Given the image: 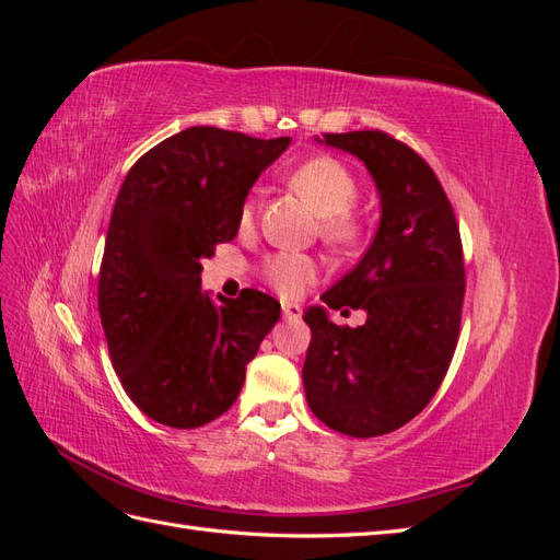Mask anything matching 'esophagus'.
Returning a JSON list of instances; mask_svg holds the SVG:
<instances>
[{
    "instance_id": "34e87169",
    "label": "esophagus",
    "mask_w": 560,
    "mask_h": 560,
    "mask_svg": "<svg viewBox=\"0 0 560 560\" xmlns=\"http://www.w3.org/2000/svg\"><path fill=\"white\" fill-rule=\"evenodd\" d=\"M282 317L287 322H296L301 317V306H296V303H282Z\"/></svg>"
}]
</instances>
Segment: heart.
I'll use <instances>...</instances> for the list:
<instances>
[{"instance_id": "obj_1", "label": "heart", "mask_w": 560, "mask_h": 560, "mask_svg": "<svg viewBox=\"0 0 560 560\" xmlns=\"http://www.w3.org/2000/svg\"><path fill=\"white\" fill-rule=\"evenodd\" d=\"M292 189L311 202L322 217V235L334 245H346L358 238V222L350 208L358 200V179L348 167L331 156H317L301 163L290 175ZM254 202L247 200L243 219L252 217ZM264 276L278 292L294 296L301 294L317 278V264L301 252H278L264 261Z\"/></svg>"}]
</instances>
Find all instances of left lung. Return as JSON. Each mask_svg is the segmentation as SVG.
<instances>
[{
	"instance_id": "left-lung-1",
	"label": "left lung",
	"mask_w": 560,
	"mask_h": 560,
	"mask_svg": "<svg viewBox=\"0 0 560 560\" xmlns=\"http://www.w3.org/2000/svg\"><path fill=\"white\" fill-rule=\"evenodd\" d=\"M315 140L364 163L381 222L358 266L322 294L332 310H364L365 325L338 328L322 306L303 313L313 334L303 387L327 428L381 436L425 409L448 371L465 296L460 231L442 184L413 149L381 130Z\"/></svg>"
}]
</instances>
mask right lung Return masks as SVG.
Instances as JSON below:
<instances>
[{"label": "right lung", "mask_w": 560, "mask_h": 560, "mask_svg": "<svg viewBox=\"0 0 560 560\" xmlns=\"http://www.w3.org/2000/svg\"><path fill=\"white\" fill-rule=\"evenodd\" d=\"M290 142L194 126L149 149L121 184L97 308L126 395L161 425L194 430L226 413L280 319L257 290L212 301L200 261L235 238L249 189Z\"/></svg>", "instance_id": "obj_1"}]
</instances>
